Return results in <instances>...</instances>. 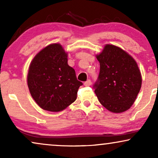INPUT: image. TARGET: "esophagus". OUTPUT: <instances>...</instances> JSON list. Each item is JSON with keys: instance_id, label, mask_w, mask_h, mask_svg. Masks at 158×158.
Returning <instances> with one entry per match:
<instances>
[{"instance_id": "esophagus-1", "label": "esophagus", "mask_w": 158, "mask_h": 158, "mask_svg": "<svg viewBox=\"0 0 158 158\" xmlns=\"http://www.w3.org/2000/svg\"><path fill=\"white\" fill-rule=\"evenodd\" d=\"M90 84H91V81H90V79L87 80V81L84 83V85H85V86H90Z\"/></svg>"}]
</instances>
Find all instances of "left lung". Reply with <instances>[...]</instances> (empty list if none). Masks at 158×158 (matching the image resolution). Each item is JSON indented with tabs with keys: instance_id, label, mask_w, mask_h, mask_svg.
<instances>
[{
	"instance_id": "1",
	"label": "left lung",
	"mask_w": 158,
	"mask_h": 158,
	"mask_svg": "<svg viewBox=\"0 0 158 158\" xmlns=\"http://www.w3.org/2000/svg\"><path fill=\"white\" fill-rule=\"evenodd\" d=\"M100 72L94 88L99 102L113 113L130 108L142 85V76L137 62L119 47L106 44L96 55Z\"/></svg>"
}]
</instances>
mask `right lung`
<instances>
[{
    "mask_svg": "<svg viewBox=\"0 0 158 158\" xmlns=\"http://www.w3.org/2000/svg\"><path fill=\"white\" fill-rule=\"evenodd\" d=\"M30 94L46 111L57 112L76 100L78 88L75 71L68 64V54L60 44H49L36 55L27 75Z\"/></svg>",
    "mask_w": 158,
    "mask_h": 158,
    "instance_id": "obj_1",
    "label": "right lung"
}]
</instances>
